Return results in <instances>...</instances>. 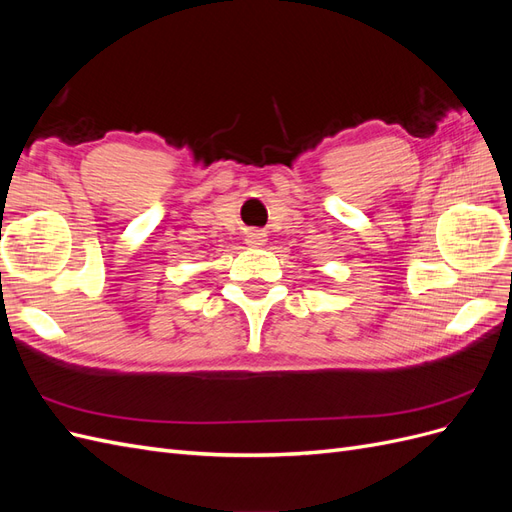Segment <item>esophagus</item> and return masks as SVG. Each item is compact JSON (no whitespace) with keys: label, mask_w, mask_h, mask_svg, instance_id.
<instances>
[{"label":"esophagus","mask_w":512,"mask_h":512,"mask_svg":"<svg viewBox=\"0 0 512 512\" xmlns=\"http://www.w3.org/2000/svg\"><path fill=\"white\" fill-rule=\"evenodd\" d=\"M245 241H247V245H252V247H262L267 243V235H265V232H260V230H250V232H247Z\"/></svg>","instance_id":"34e87169"}]
</instances>
